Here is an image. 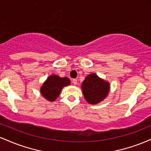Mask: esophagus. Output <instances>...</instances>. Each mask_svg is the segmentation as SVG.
<instances>
[{
  "label": "esophagus",
  "instance_id": "34e87169",
  "mask_svg": "<svg viewBox=\"0 0 151 151\" xmlns=\"http://www.w3.org/2000/svg\"><path fill=\"white\" fill-rule=\"evenodd\" d=\"M72 83H73L74 85H77V79H74L73 80H72Z\"/></svg>",
  "mask_w": 151,
  "mask_h": 151
}]
</instances>
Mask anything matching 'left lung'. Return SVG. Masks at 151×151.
<instances>
[{
    "label": "left lung",
    "instance_id": "1",
    "mask_svg": "<svg viewBox=\"0 0 151 151\" xmlns=\"http://www.w3.org/2000/svg\"><path fill=\"white\" fill-rule=\"evenodd\" d=\"M81 89L86 101L91 104H96L107 96L109 84L107 81L99 78L96 74H91L83 81Z\"/></svg>",
    "mask_w": 151,
    "mask_h": 151
}]
</instances>
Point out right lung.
Instances as JSON below:
<instances>
[{
	"label": "right lung",
	"instance_id": "add662e5",
	"mask_svg": "<svg viewBox=\"0 0 151 151\" xmlns=\"http://www.w3.org/2000/svg\"><path fill=\"white\" fill-rule=\"evenodd\" d=\"M69 84L70 81L68 78L51 75L41 87V93L48 101H53L58 97L62 88Z\"/></svg>",
	"mask_w": 151,
	"mask_h": 151
}]
</instances>
